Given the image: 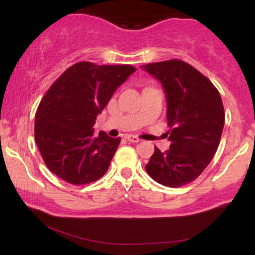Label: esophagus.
Returning <instances> with one entry per match:
<instances>
[{
  "label": "esophagus",
  "mask_w": 255,
  "mask_h": 255,
  "mask_svg": "<svg viewBox=\"0 0 255 255\" xmlns=\"http://www.w3.org/2000/svg\"><path fill=\"white\" fill-rule=\"evenodd\" d=\"M126 139H127L128 141H130V142H139L140 141L139 137H136L134 135H127V136H126Z\"/></svg>",
  "instance_id": "34e87169"
}]
</instances>
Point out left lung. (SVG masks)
I'll return each mask as SVG.
<instances>
[{
  "instance_id": "left-lung-1",
  "label": "left lung",
  "mask_w": 255,
  "mask_h": 255,
  "mask_svg": "<svg viewBox=\"0 0 255 255\" xmlns=\"http://www.w3.org/2000/svg\"><path fill=\"white\" fill-rule=\"evenodd\" d=\"M141 68L162 84L171 128L169 150L154 147L145 169L163 186H184L205 170L218 148L225 120L221 95L209 79L183 61H163Z\"/></svg>"
}]
</instances>
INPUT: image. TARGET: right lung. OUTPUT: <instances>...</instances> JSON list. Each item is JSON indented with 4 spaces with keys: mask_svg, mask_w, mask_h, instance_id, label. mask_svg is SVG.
<instances>
[{
    "mask_svg": "<svg viewBox=\"0 0 255 255\" xmlns=\"http://www.w3.org/2000/svg\"><path fill=\"white\" fill-rule=\"evenodd\" d=\"M136 71L129 64L78 62L51 85L36 114L34 139L49 170L72 184L95 182L107 172L121 137L95 134L96 118Z\"/></svg>",
    "mask_w": 255,
    "mask_h": 255,
    "instance_id": "obj_1",
    "label": "right lung"
}]
</instances>
